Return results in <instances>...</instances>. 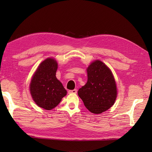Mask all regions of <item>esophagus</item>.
I'll list each match as a JSON object with an SVG mask.
<instances>
[{
	"label": "esophagus",
	"instance_id": "1",
	"mask_svg": "<svg viewBox=\"0 0 152 152\" xmlns=\"http://www.w3.org/2000/svg\"><path fill=\"white\" fill-rule=\"evenodd\" d=\"M69 93H74V94H76V93H77V89H74L73 90H69Z\"/></svg>",
	"mask_w": 152,
	"mask_h": 152
}]
</instances>
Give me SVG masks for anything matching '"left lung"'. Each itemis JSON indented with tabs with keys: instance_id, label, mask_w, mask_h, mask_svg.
<instances>
[{
	"instance_id": "8db88e82",
	"label": "left lung",
	"mask_w": 152,
	"mask_h": 152,
	"mask_svg": "<svg viewBox=\"0 0 152 152\" xmlns=\"http://www.w3.org/2000/svg\"><path fill=\"white\" fill-rule=\"evenodd\" d=\"M88 82L79 89L78 96L86 108L93 114H101L112 106L117 97V88L110 69L96 60L87 69Z\"/></svg>"
}]
</instances>
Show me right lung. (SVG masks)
<instances>
[{
  "label": "right lung",
  "mask_w": 152,
  "mask_h": 152,
  "mask_svg": "<svg viewBox=\"0 0 152 152\" xmlns=\"http://www.w3.org/2000/svg\"><path fill=\"white\" fill-rule=\"evenodd\" d=\"M58 64L48 58L38 66L30 83L31 95L40 107L50 110L59 104L66 90L56 78Z\"/></svg>",
  "instance_id": "obj_1"
}]
</instances>
